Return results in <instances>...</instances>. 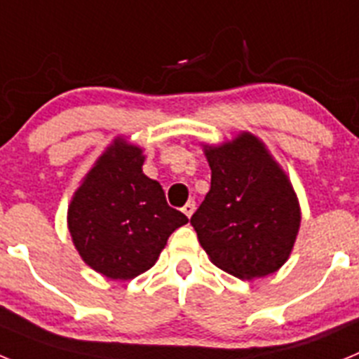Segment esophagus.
<instances>
[{"instance_id": "34e87169", "label": "esophagus", "mask_w": 359, "mask_h": 359, "mask_svg": "<svg viewBox=\"0 0 359 359\" xmlns=\"http://www.w3.org/2000/svg\"><path fill=\"white\" fill-rule=\"evenodd\" d=\"M182 210H183V214L187 215V217H192V214H194V210H196V201H194V199H190V201H187V205L182 208Z\"/></svg>"}]
</instances>
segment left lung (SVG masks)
<instances>
[{
	"label": "left lung",
	"instance_id": "8db88e82",
	"mask_svg": "<svg viewBox=\"0 0 359 359\" xmlns=\"http://www.w3.org/2000/svg\"><path fill=\"white\" fill-rule=\"evenodd\" d=\"M210 190L190 217L212 264L243 280L266 277L293 252L302 210L290 176L264 142L248 131L203 144Z\"/></svg>",
	"mask_w": 359,
	"mask_h": 359
}]
</instances>
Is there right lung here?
Returning <instances> with one entry per match:
<instances>
[{
    "label": "right lung",
    "instance_id": "1",
    "mask_svg": "<svg viewBox=\"0 0 359 359\" xmlns=\"http://www.w3.org/2000/svg\"><path fill=\"white\" fill-rule=\"evenodd\" d=\"M145 154L116 136L81 180L68 205V230L82 261L111 280H131L156 264L167 239L189 223L167 205Z\"/></svg>",
    "mask_w": 359,
    "mask_h": 359
}]
</instances>
